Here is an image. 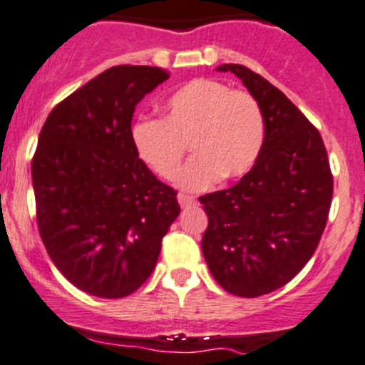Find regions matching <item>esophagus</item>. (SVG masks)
<instances>
[{
	"instance_id": "1",
	"label": "esophagus",
	"mask_w": 365,
	"mask_h": 365,
	"mask_svg": "<svg viewBox=\"0 0 365 365\" xmlns=\"http://www.w3.org/2000/svg\"><path fill=\"white\" fill-rule=\"evenodd\" d=\"M178 203L182 207H190L194 203V196H189V194H185V192H180L178 194Z\"/></svg>"
}]
</instances>
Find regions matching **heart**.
<instances>
[{
  "label": "heart",
  "mask_w": 365,
  "mask_h": 365,
  "mask_svg": "<svg viewBox=\"0 0 365 365\" xmlns=\"http://www.w3.org/2000/svg\"><path fill=\"white\" fill-rule=\"evenodd\" d=\"M263 138L257 101L212 79L190 81L169 97L162 120L144 118L131 128L136 155L163 180L178 175L189 142L194 158L180 176V185L190 190L245 175L259 155Z\"/></svg>",
  "instance_id": "1"
}]
</instances>
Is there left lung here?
<instances>
[{
	"label": "left lung",
	"mask_w": 365,
	"mask_h": 365,
	"mask_svg": "<svg viewBox=\"0 0 365 365\" xmlns=\"http://www.w3.org/2000/svg\"><path fill=\"white\" fill-rule=\"evenodd\" d=\"M243 81L263 113L264 138L250 171L234 187L205 194L203 257L217 284L259 297L304 268L324 232L333 176L321 133L259 73L221 64Z\"/></svg>",
	"instance_id": "8db88e82"
}]
</instances>
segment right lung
<instances>
[{
	"label": "right lung",
	"instance_id": "1",
	"mask_svg": "<svg viewBox=\"0 0 365 365\" xmlns=\"http://www.w3.org/2000/svg\"><path fill=\"white\" fill-rule=\"evenodd\" d=\"M169 73L113 66L50 111L32 160L37 227L57 270L102 299L138 290L180 205L138 158L135 106Z\"/></svg>",
	"mask_w": 365,
	"mask_h": 365
}]
</instances>
